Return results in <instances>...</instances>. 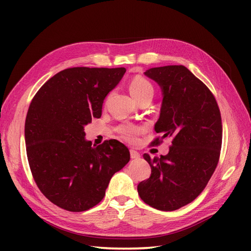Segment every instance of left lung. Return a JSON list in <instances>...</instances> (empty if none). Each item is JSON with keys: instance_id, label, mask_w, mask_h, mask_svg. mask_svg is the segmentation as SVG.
I'll return each mask as SVG.
<instances>
[{"instance_id": "obj_1", "label": "left lung", "mask_w": 251, "mask_h": 251, "mask_svg": "<svg viewBox=\"0 0 251 251\" xmlns=\"http://www.w3.org/2000/svg\"><path fill=\"white\" fill-rule=\"evenodd\" d=\"M125 68L75 67L58 72L37 91L25 123L27 157L43 195L58 207L85 211L105 195L113 175L130 161L115 139H86L85 126L100 118L104 98Z\"/></svg>"}]
</instances>
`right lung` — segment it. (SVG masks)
I'll return each instance as SVG.
<instances>
[{
  "label": "right lung",
  "instance_id": "obj_1",
  "mask_svg": "<svg viewBox=\"0 0 251 251\" xmlns=\"http://www.w3.org/2000/svg\"><path fill=\"white\" fill-rule=\"evenodd\" d=\"M144 75L160 87L156 133L170 138L169 153L148 161L151 174L138 184L141 200L176 210L198 197L214 174L222 144L221 114L208 88L184 66L151 68Z\"/></svg>",
  "mask_w": 251,
  "mask_h": 251
}]
</instances>
